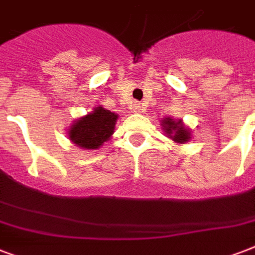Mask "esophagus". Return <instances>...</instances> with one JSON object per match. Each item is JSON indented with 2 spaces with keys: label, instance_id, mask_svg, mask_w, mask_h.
<instances>
[{
  "label": "esophagus",
  "instance_id": "obj_1",
  "mask_svg": "<svg viewBox=\"0 0 255 255\" xmlns=\"http://www.w3.org/2000/svg\"><path fill=\"white\" fill-rule=\"evenodd\" d=\"M144 111H145V107H144L143 103H136L135 106H133V112H136V114H140V112Z\"/></svg>",
  "mask_w": 255,
  "mask_h": 255
}]
</instances>
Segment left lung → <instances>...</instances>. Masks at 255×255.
I'll return each instance as SVG.
<instances>
[{
	"mask_svg": "<svg viewBox=\"0 0 255 255\" xmlns=\"http://www.w3.org/2000/svg\"><path fill=\"white\" fill-rule=\"evenodd\" d=\"M161 128L167 137L177 144L188 143L192 137V131L184 124L181 119H173V118H164L161 120Z\"/></svg>",
	"mask_w": 255,
	"mask_h": 255,
	"instance_id": "left-lung-1",
	"label": "left lung"
}]
</instances>
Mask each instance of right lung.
<instances>
[{
  "label": "right lung",
  "instance_id": "right-lung-1",
  "mask_svg": "<svg viewBox=\"0 0 255 255\" xmlns=\"http://www.w3.org/2000/svg\"><path fill=\"white\" fill-rule=\"evenodd\" d=\"M118 118V114L106 110L103 106L94 107L87 115L74 120L67 129V137L81 149H99L114 135Z\"/></svg>",
  "mask_w": 255,
  "mask_h": 255
}]
</instances>
